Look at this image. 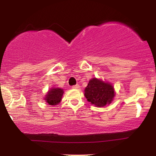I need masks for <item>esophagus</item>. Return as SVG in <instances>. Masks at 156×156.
<instances>
[{"instance_id": "obj_1", "label": "esophagus", "mask_w": 156, "mask_h": 156, "mask_svg": "<svg viewBox=\"0 0 156 156\" xmlns=\"http://www.w3.org/2000/svg\"><path fill=\"white\" fill-rule=\"evenodd\" d=\"M80 86L79 84H76V85H74V86H72V88L76 89H80Z\"/></svg>"}]
</instances>
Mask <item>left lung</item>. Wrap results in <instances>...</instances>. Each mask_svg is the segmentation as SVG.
I'll return each mask as SVG.
<instances>
[{"instance_id":"8db88e82","label":"left lung","mask_w":156,"mask_h":156,"mask_svg":"<svg viewBox=\"0 0 156 156\" xmlns=\"http://www.w3.org/2000/svg\"><path fill=\"white\" fill-rule=\"evenodd\" d=\"M84 96L91 104L101 107L113 101L115 96L114 89L110 83L93 78L89 80L84 89Z\"/></svg>"}]
</instances>
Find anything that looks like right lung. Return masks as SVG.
Wrapping results in <instances>:
<instances>
[{"label":"right lung","instance_id":"1","mask_svg":"<svg viewBox=\"0 0 156 156\" xmlns=\"http://www.w3.org/2000/svg\"><path fill=\"white\" fill-rule=\"evenodd\" d=\"M63 94L64 91L62 89L52 88L48 91V94L44 97V100L50 105H57L61 101Z\"/></svg>","mask_w":156,"mask_h":156}]
</instances>
